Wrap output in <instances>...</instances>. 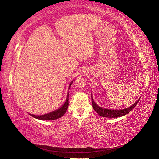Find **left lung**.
<instances>
[{
	"mask_svg": "<svg viewBox=\"0 0 159 159\" xmlns=\"http://www.w3.org/2000/svg\"><path fill=\"white\" fill-rule=\"evenodd\" d=\"M91 98H92V104H93V107L97 113L102 117H110V118L119 117L124 116L127 114L129 111H131L134 108L135 106L137 105V102L140 100V98L138 99L137 101H136V102H135L134 104H132L131 106L125 107V108H124V109H108V108H104V107H102L98 105H97L93 99V97L92 94H91Z\"/></svg>",
	"mask_w": 159,
	"mask_h": 159,
	"instance_id": "8db88e82",
	"label": "left lung"
}]
</instances>
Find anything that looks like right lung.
<instances>
[{
    "instance_id": "add662e5",
    "label": "right lung",
    "mask_w": 159,
    "mask_h": 159,
    "mask_svg": "<svg viewBox=\"0 0 159 159\" xmlns=\"http://www.w3.org/2000/svg\"><path fill=\"white\" fill-rule=\"evenodd\" d=\"M73 81H74V80L73 81H71L70 83L68 90L70 89V87L71 84H73ZM69 90H68V92H67V95H66V98L65 102H64V104L60 107H59L58 109H56L54 111H52L49 112V113L45 114L43 115H34V114H29L31 116L34 117V118H36V119L40 120H54L56 119L60 118L61 117H62L65 114L66 110H67V108H68L69 94Z\"/></svg>"
}]
</instances>
